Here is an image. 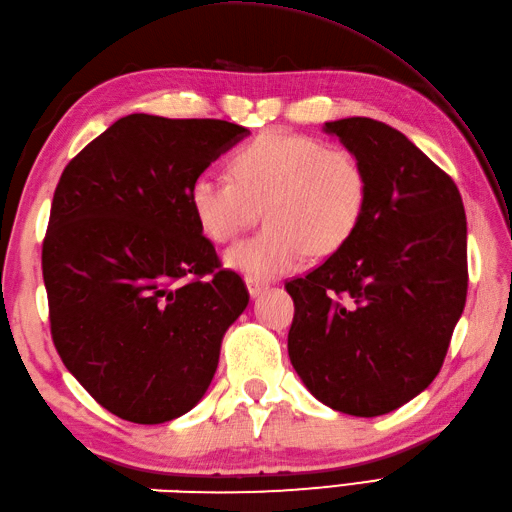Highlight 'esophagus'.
Masks as SVG:
<instances>
[{
    "label": "esophagus",
    "instance_id": "esophagus-1",
    "mask_svg": "<svg viewBox=\"0 0 512 512\" xmlns=\"http://www.w3.org/2000/svg\"><path fill=\"white\" fill-rule=\"evenodd\" d=\"M246 288L250 292V297H257L259 292L266 288V284H264L262 279H257V277H246Z\"/></svg>",
    "mask_w": 512,
    "mask_h": 512
}]
</instances>
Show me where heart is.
<instances>
[{
  "label": "heart",
  "mask_w": 512,
  "mask_h": 512,
  "mask_svg": "<svg viewBox=\"0 0 512 512\" xmlns=\"http://www.w3.org/2000/svg\"><path fill=\"white\" fill-rule=\"evenodd\" d=\"M233 178L204 173L191 187V209L202 233L231 242L259 215L268 224L226 253L246 277L275 279L295 270L308 253L343 248L361 226L369 180L352 151L281 129L259 134L231 158Z\"/></svg>",
  "instance_id": "1"
}]
</instances>
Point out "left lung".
<instances>
[{
  "label": "left lung",
  "mask_w": 512,
  "mask_h": 512,
  "mask_svg": "<svg viewBox=\"0 0 512 512\" xmlns=\"http://www.w3.org/2000/svg\"><path fill=\"white\" fill-rule=\"evenodd\" d=\"M363 162L367 211L354 237L290 279L288 356L310 394L383 416L438 376L469 288L462 195L411 140L374 118L325 123Z\"/></svg>",
  "instance_id": "obj_1"
}]
</instances>
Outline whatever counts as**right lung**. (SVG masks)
Segmentation results:
<instances>
[{"instance_id": "1", "label": "right lung", "mask_w": 512, "mask_h": 512, "mask_svg": "<svg viewBox=\"0 0 512 512\" xmlns=\"http://www.w3.org/2000/svg\"><path fill=\"white\" fill-rule=\"evenodd\" d=\"M246 134L217 118L129 114L61 173L41 248L50 334L118 418L160 424L198 405L248 306L191 209L193 182Z\"/></svg>"}]
</instances>
